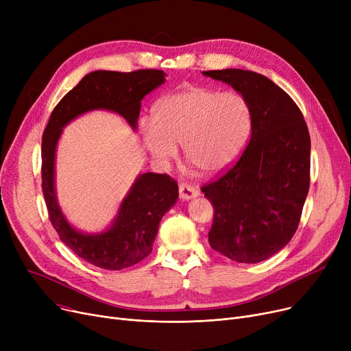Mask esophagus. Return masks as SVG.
I'll return each mask as SVG.
<instances>
[{
  "mask_svg": "<svg viewBox=\"0 0 351 351\" xmlns=\"http://www.w3.org/2000/svg\"><path fill=\"white\" fill-rule=\"evenodd\" d=\"M199 195V191L191 185H188V183L182 182L179 185V196L183 199V200H188V199H192V197H196Z\"/></svg>",
  "mask_w": 351,
  "mask_h": 351,
  "instance_id": "obj_1",
  "label": "esophagus"
}]
</instances>
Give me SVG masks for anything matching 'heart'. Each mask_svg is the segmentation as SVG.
Listing matches in <instances>:
<instances>
[{
    "label": "heart",
    "instance_id": "b5f03b06",
    "mask_svg": "<svg viewBox=\"0 0 351 351\" xmlns=\"http://www.w3.org/2000/svg\"><path fill=\"white\" fill-rule=\"evenodd\" d=\"M252 131V109L239 92L191 88L155 109L154 123L142 125L149 152L159 160L176 156L183 145L186 159L208 175L229 169L243 152Z\"/></svg>",
    "mask_w": 351,
    "mask_h": 351
}]
</instances>
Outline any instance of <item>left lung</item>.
Masks as SVG:
<instances>
[{"mask_svg": "<svg viewBox=\"0 0 351 351\" xmlns=\"http://www.w3.org/2000/svg\"><path fill=\"white\" fill-rule=\"evenodd\" d=\"M232 85L252 109L246 149L217 179L202 186L213 206L209 245L239 263L278 253L299 228L310 186V135L302 110L262 73L204 71Z\"/></svg>", "mask_w": 351, "mask_h": 351, "instance_id": "8db88e82", "label": "left lung"}]
</instances>
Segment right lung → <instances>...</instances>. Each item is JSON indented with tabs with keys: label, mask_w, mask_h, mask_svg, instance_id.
<instances>
[{
	"label": "right lung",
	"mask_w": 351,
	"mask_h": 351,
	"mask_svg": "<svg viewBox=\"0 0 351 351\" xmlns=\"http://www.w3.org/2000/svg\"><path fill=\"white\" fill-rule=\"evenodd\" d=\"M163 82L165 73L160 69L94 71L57 104L44 129L41 176L48 217L61 242L81 259L97 267L121 270L139 263L151 254L160 219L178 199V182L166 173L141 175L125 197L110 229L101 234H84L68 225L55 197V146L62 126L92 109L114 110L132 128H136L142 98Z\"/></svg>",
	"instance_id": "add662e5"
}]
</instances>
